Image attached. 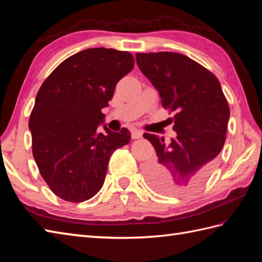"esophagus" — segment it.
<instances>
[{
	"label": "esophagus",
	"instance_id": "34e87169",
	"mask_svg": "<svg viewBox=\"0 0 262 262\" xmlns=\"http://www.w3.org/2000/svg\"><path fill=\"white\" fill-rule=\"evenodd\" d=\"M143 136V133H142V130H140V129H133L132 130V138L133 140H138V138H141Z\"/></svg>",
	"mask_w": 262,
	"mask_h": 262
}]
</instances>
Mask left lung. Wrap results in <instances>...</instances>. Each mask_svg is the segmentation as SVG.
<instances>
[{
	"label": "left lung",
	"mask_w": 262,
	"mask_h": 262,
	"mask_svg": "<svg viewBox=\"0 0 262 262\" xmlns=\"http://www.w3.org/2000/svg\"><path fill=\"white\" fill-rule=\"evenodd\" d=\"M136 62L160 94L163 108L176 111L177 137L144 134L158 160L145 168L157 191L183 194L203 185L223 148L230 108L217 77L185 55L171 52L136 54Z\"/></svg>",
	"instance_id": "8db88e82"
}]
</instances>
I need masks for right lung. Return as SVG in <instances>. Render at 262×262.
Instances as JSON below:
<instances>
[{
  "label": "right lung",
  "mask_w": 262,
  "mask_h": 262,
  "mask_svg": "<svg viewBox=\"0 0 262 262\" xmlns=\"http://www.w3.org/2000/svg\"><path fill=\"white\" fill-rule=\"evenodd\" d=\"M133 68L128 52L85 49L60 63L39 89L29 119L33 159L66 202L92 198L103 186L111 154L130 141L127 128L116 133L105 126L101 110Z\"/></svg>",
  "instance_id": "1"
}]
</instances>
